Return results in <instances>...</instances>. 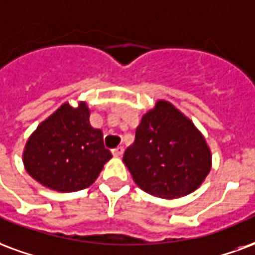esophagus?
<instances>
[{"label":"esophagus","instance_id":"34e87169","mask_svg":"<svg viewBox=\"0 0 255 255\" xmlns=\"http://www.w3.org/2000/svg\"><path fill=\"white\" fill-rule=\"evenodd\" d=\"M123 152H124V148H123L122 146L116 147V148H113V150H112V154L115 156H122Z\"/></svg>","mask_w":255,"mask_h":255}]
</instances>
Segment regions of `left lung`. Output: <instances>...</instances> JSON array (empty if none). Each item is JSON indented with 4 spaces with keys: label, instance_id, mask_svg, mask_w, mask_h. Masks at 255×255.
Masks as SVG:
<instances>
[{
    "label": "left lung",
    "instance_id": "left-lung-1",
    "mask_svg": "<svg viewBox=\"0 0 255 255\" xmlns=\"http://www.w3.org/2000/svg\"><path fill=\"white\" fill-rule=\"evenodd\" d=\"M123 162L146 193L180 199L204 182L212 167V154L193 122L171 103L158 100L142 116Z\"/></svg>",
    "mask_w": 255,
    "mask_h": 255
}]
</instances>
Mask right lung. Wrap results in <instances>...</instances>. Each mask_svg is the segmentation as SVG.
I'll list each match as a JSON object with an SVG mask.
<instances>
[{
  "label": "right lung",
  "instance_id": "add662e5",
  "mask_svg": "<svg viewBox=\"0 0 255 255\" xmlns=\"http://www.w3.org/2000/svg\"><path fill=\"white\" fill-rule=\"evenodd\" d=\"M89 118L85 101L77 107L63 103L37 126L22 151L24 167L33 180L60 193L85 189L97 180L112 154Z\"/></svg>",
  "mask_w": 255,
  "mask_h": 255
}]
</instances>
